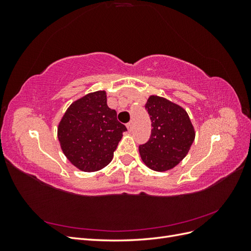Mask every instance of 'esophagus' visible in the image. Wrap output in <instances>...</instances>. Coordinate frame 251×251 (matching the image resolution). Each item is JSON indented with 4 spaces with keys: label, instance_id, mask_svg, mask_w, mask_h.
<instances>
[{
    "label": "esophagus",
    "instance_id": "esophagus-1",
    "mask_svg": "<svg viewBox=\"0 0 251 251\" xmlns=\"http://www.w3.org/2000/svg\"><path fill=\"white\" fill-rule=\"evenodd\" d=\"M126 127H127V130L130 131V132L132 131V127H133V123H132V121H130V123L126 125Z\"/></svg>",
    "mask_w": 251,
    "mask_h": 251
}]
</instances>
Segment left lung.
<instances>
[{
  "label": "left lung",
  "mask_w": 251,
  "mask_h": 251,
  "mask_svg": "<svg viewBox=\"0 0 251 251\" xmlns=\"http://www.w3.org/2000/svg\"><path fill=\"white\" fill-rule=\"evenodd\" d=\"M151 121L148 142L139 146L142 161L150 169L163 172L183 159L195 140L194 126L186 111L159 96H150L146 104Z\"/></svg>",
  "instance_id": "left-lung-1"
}]
</instances>
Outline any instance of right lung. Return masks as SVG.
Returning a JSON list of instances; mask_svg holds the SVG:
<instances>
[{"label": "right lung", "instance_id": "1", "mask_svg": "<svg viewBox=\"0 0 251 251\" xmlns=\"http://www.w3.org/2000/svg\"><path fill=\"white\" fill-rule=\"evenodd\" d=\"M117 113L107 104L104 91L87 94L74 101L60 120L57 136L70 162L83 172H95L108 165L123 133Z\"/></svg>", "mask_w": 251, "mask_h": 251}]
</instances>
